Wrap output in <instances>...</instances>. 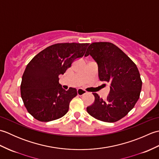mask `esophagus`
<instances>
[{
    "instance_id": "obj_1",
    "label": "esophagus",
    "mask_w": 159,
    "mask_h": 159,
    "mask_svg": "<svg viewBox=\"0 0 159 159\" xmlns=\"http://www.w3.org/2000/svg\"><path fill=\"white\" fill-rule=\"evenodd\" d=\"M87 93V92L85 90H84L83 89H82V88H79L77 89V94L79 96H83V94H85V93Z\"/></svg>"
}]
</instances>
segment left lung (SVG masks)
<instances>
[{"label":"left lung","instance_id":"8db88e82","mask_svg":"<svg viewBox=\"0 0 159 159\" xmlns=\"http://www.w3.org/2000/svg\"><path fill=\"white\" fill-rule=\"evenodd\" d=\"M98 67L100 80L110 83L106 100L93 93L95 101L87 111L96 119L115 122L126 116L139 98L142 81L137 66L122 50L110 42H94L87 50Z\"/></svg>","mask_w":159,"mask_h":159}]
</instances>
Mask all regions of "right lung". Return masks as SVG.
I'll use <instances>...</instances> for the list:
<instances>
[{"label":"right lung","mask_w":159,"mask_h":159,"mask_svg":"<svg viewBox=\"0 0 159 159\" xmlns=\"http://www.w3.org/2000/svg\"><path fill=\"white\" fill-rule=\"evenodd\" d=\"M87 46V43H55L39 52L28 63L20 92L26 109L35 119L46 122L67 113L77 91L72 87L67 91L63 89L59 76L66 72L74 60L83 57Z\"/></svg>","instance_id":"obj_1"}]
</instances>
